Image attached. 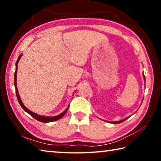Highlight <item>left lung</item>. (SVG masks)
Wrapping results in <instances>:
<instances>
[{"instance_id": "obj_1", "label": "left lung", "mask_w": 161, "mask_h": 161, "mask_svg": "<svg viewBox=\"0 0 161 161\" xmlns=\"http://www.w3.org/2000/svg\"><path fill=\"white\" fill-rule=\"evenodd\" d=\"M144 80H145V76H144ZM127 119H128V118H127ZM127 119H124V120H121V121H114V122H111V123L114 124H120V123H121V122H124V121H126V120Z\"/></svg>"}]
</instances>
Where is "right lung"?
Instances as JSON below:
<instances>
[{"mask_svg":"<svg viewBox=\"0 0 161 161\" xmlns=\"http://www.w3.org/2000/svg\"><path fill=\"white\" fill-rule=\"evenodd\" d=\"M22 54H20V56H19V58H18V60L17 62H16V70H15V93H16V96H17V98H18V102L20 103V104L21 106V107L23 108L24 111H25L27 113H28L30 115L32 116V117H33L34 119H35L36 120H37V121H41V122H43V123H48V122H52V121H57V120L59 119L60 118H62V116H63L65 114H66L67 111L68 109V107L66 110H65L63 113H62L59 114V115L58 116H56L54 117H47V116H40V115H37V114H36L35 113H33L31 111L28 110V108H27L25 106L23 105V102H22V101L20 99V96H19L18 94V89H17V85H16V81H17V80H16V77H17V69H18V62L19 60H20V59L21 58Z\"/></svg>","mask_w":161,"mask_h":161,"instance_id":"1","label":"right lung"}]
</instances>
